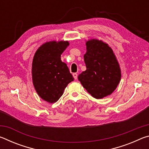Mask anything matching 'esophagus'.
<instances>
[{"label":"esophagus","instance_id":"34e87169","mask_svg":"<svg viewBox=\"0 0 149 149\" xmlns=\"http://www.w3.org/2000/svg\"><path fill=\"white\" fill-rule=\"evenodd\" d=\"M73 76H74L75 79H77V73H74V74H73Z\"/></svg>","mask_w":149,"mask_h":149}]
</instances>
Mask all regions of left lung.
I'll return each mask as SVG.
<instances>
[{
	"instance_id": "left-lung-1",
	"label": "left lung",
	"mask_w": 149,
	"mask_h": 149,
	"mask_svg": "<svg viewBox=\"0 0 149 149\" xmlns=\"http://www.w3.org/2000/svg\"><path fill=\"white\" fill-rule=\"evenodd\" d=\"M84 61L87 70L78 75L87 92L100 99L110 95L116 89L121 79L119 64L108 44L97 39L86 42Z\"/></svg>"
}]
</instances>
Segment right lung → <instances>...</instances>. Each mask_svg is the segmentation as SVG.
Listing matches in <instances>:
<instances>
[{"label": "right lung", "mask_w": 149, "mask_h": 149, "mask_svg": "<svg viewBox=\"0 0 149 149\" xmlns=\"http://www.w3.org/2000/svg\"><path fill=\"white\" fill-rule=\"evenodd\" d=\"M68 45V41L46 42L37 49L33 57V83L39 97L48 102H56L68 84L74 79L60 58Z\"/></svg>", "instance_id": "1"}]
</instances>
